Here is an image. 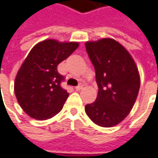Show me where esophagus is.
I'll return each instance as SVG.
<instances>
[{
  "instance_id": "obj_1",
  "label": "esophagus",
  "mask_w": 158,
  "mask_h": 158,
  "mask_svg": "<svg viewBox=\"0 0 158 158\" xmlns=\"http://www.w3.org/2000/svg\"><path fill=\"white\" fill-rule=\"evenodd\" d=\"M81 89H83V86H77V87H75V90L76 91H80Z\"/></svg>"
}]
</instances>
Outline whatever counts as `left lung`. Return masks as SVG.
<instances>
[{
  "instance_id": "8db88e82",
  "label": "left lung",
  "mask_w": 158,
  "mask_h": 158,
  "mask_svg": "<svg viewBox=\"0 0 158 158\" xmlns=\"http://www.w3.org/2000/svg\"><path fill=\"white\" fill-rule=\"evenodd\" d=\"M85 46L99 88L96 100L86 104L85 111L95 125L115 127L130 113L138 96V67L127 48L114 39L86 41Z\"/></svg>"
}]
</instances>
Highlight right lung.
Listing matches in <instances>:
<instances>
[{
	"instance_id": "add662e5",
	"label": "right lung",
	"mask_w": 158,
	"mask_h": 158,
	"mask_svg": "<svg viewBox=\"0 0 158 158\" xmlns=\"http://www.w3.org/2000/svg\"><path fill=\"white\" fill-rule=\"evenodd\" d=\"M78 48V42L47 39L29 52L14 83L17 102L29 117L46 120L61 111L69 94L60 86L64 77L57 65Z\"/></svg>"
}]
</instances>
